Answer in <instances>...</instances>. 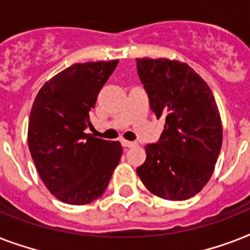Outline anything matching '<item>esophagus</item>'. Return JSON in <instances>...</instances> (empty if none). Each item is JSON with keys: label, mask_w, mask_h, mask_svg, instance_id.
Here are the masks:
<instances>
[{"label": "esophagus", "mask_w": 250, "mask_h": 250, "mask_svg": "<svg viewBox=\"0 0 250 250\" xmlns=\"http://www.w3.org/2000/svg\"><path fill=\"white\" fill-rule=\"evenodd\" d=\"M122 145H123V146H125V148H132V146H136V143H135V141L123 140L122 141Z\"/></svg>", "instance_id": "1"}]
</instances>
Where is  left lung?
<instances>
[{"label": "left lung", "mask_w": 250, "mask_h": 250, "mask_svg": "<svg viewBox=\"0 0 250 250\" xmlns=\"http://www.w3.org/2000/svg\"><path fill=\"white\" fill-rule=\"evenodd\" d=\"M136 62L150 109L165 119L160 140L145 146L146 160L137 175L158 197L188 200L209 182L221 152L223 129L215 98L188 64L166 58Z\"/></svg>", "instance_id": "obj_1"}]
</instances>
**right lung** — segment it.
Returning <instances> with one entry per match:
<instances>
[{
  "label": "right lung",
  "mask_w": 250,
  "mask_h": 250,
  "mask_svg": "<svg viewBox=\"0 0 250 250\" xmlns=\"http://www.w3.org/2000/svg\"><path fill=\"white\" fill-rule=\"evenodd\" d=\"M118 64L76 63L46 82L37 93L28 122V146L50 193L70 205L101 197L122 157L119 141L85 133L89 111Z\"/></svg>",
  "instance_id": "obj_1"
}]
</instances>
